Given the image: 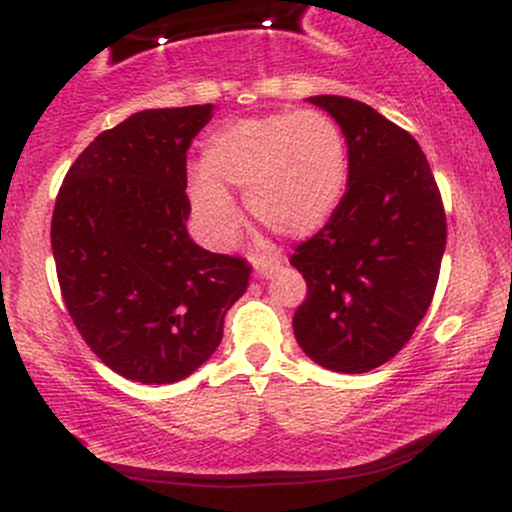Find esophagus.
I'll return each instance as SVG.
<instances>
[{
    "label": "esophagus",
    "mask_w": 512,
    "mask_h": 512,
    "mask_svg": "<svg viewBox=\"0 0 512 512\" xmlns=\"http://www.w3.org/2000/svg\"><path fill=\"white\" fill-rule=\"evenodd\" d=\"M276 267H279V257L276 255H257L255 260H252V269H255V274L262 276V279L272 276Z\"/></svg>",
    "instance_id": "obj_1"
}]
</instances>
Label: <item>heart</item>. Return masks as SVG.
<instances>
[{
	"instance_id": "obj_1",
	"label": "heart",
	"mask_w": 512,
	"mask_h": 512,
	"mask_svg": "<svg viewBox=\"0 0 512 512\" xmlns=\"http://www.w3.org/2000/svg\"><path fill=\"white\" fill-rule=\"evenodd\" d=\"M346 180L349 149L330 115L272 113L216 129L204 146V168L187 175V195L214 243H228L240 226L226 187L245 190L248 211L267 228L303 238L332 219Z\"/></svg>"
}]
</instances>
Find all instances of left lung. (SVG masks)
<instances>
[{
    "mask_svg": "<svg viewBox=\"0 0 512 512\" xmlns=\"http://www.w3.org/2000/svg\"><path fill=\"white\" fill-rule=\"evenodd\" d=\"M349 149L339 209L296 248L308 296L293 315L303 354L334 373H368L424 320L445 252V211L419 142L378 110L344 96H310Z\"/></svg>",
    "mask_w": 512,
    "mask_h": 512,
    "instance_id": "8db88e82",
    "label": "left lung"
}]
</instances>
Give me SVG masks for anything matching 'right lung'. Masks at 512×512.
Wrapping results in <instances>:
<instances>
[{
	"label": "right lung",
	"instance_id": "obj_1",
	"mask_svg": "<svg viewBox=\"0 0 512 512\" xmlns=\"http://www.w3.org/2000/svg\"><path fill=\"white\" fill-rule=\"evenodd\" d=\"M214 105L139 110L98 134L64 178L52 255L64 305L122 378L168 385L209 361L248 289L240 257L187 233V149Z\"/></svg>",
	"mask_w": 512,
	"mask_h": 512
}]
</instances>
